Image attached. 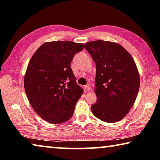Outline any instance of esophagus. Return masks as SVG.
Returning a JSON list of instances; mask_svg holds the SVG:
<instances>
[{"mask_svg":"<svg viewBox=\"0 0 160 160\" xmlns=\"http://www.w3.org/2000/svg\"><path fill=\"white\" fill-rule=\"evenodd\" d=\"M90 87L89 86H85V92H89L90 91Z\"/></svg>","mask_w":160,"mask_h":160,"instance_id":"1","label":"esophagus"}]
</instances>
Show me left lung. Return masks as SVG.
<instances>
[{"label":"left lung","mask_w":160,"mask_h":160,"mask_svg":"<svg viewBox=\"0 0 160 160\" xmlns=\"http://www.w3.org/2000/svg\"><path fill=\"white\" fill-rule=\"evenodd\" d=\"M85 48L96 64L93 115L104 122L115 123L128 114L140 88V74L133 58L118 43L97 40Z\"/></svg>","instance_id":"1"}]
</instances>
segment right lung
Instances as JSON below:
<instances>
[{"label": "right lung", "mask_w": 160, "mask_h": 160, "mask_svg": "<svg viewBox=\"0 0 160 160\" xmlns=\"http://www.w3.org/2000/svg\"><path fill=\"white\" fill-rule=\"evenodd\" d=\"M84 44L70 41L45 42L35 51L27 68L24 86L32 107L51 123L66 122L83 93L70 67Z\"/></svg>", "instance_id": "obj_1"}]
</instances>
